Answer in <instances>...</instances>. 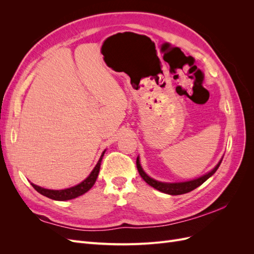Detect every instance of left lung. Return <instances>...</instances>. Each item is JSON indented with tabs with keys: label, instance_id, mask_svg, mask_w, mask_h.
Returning <instances> with one entry per match:
<instances>
[{
	"label": "left lung",
	"instance_id": "1",
	"mask_svg": "<svg viewBox=\"0 0 254 254\" xmlns=\"http://www.w3.org/2000/svg\"><path fill=\"white\" fill-rule=\"evenodd\" d=\"M221 161H222V158L220 159V161L217 163V165L215 166L212 171H210L209 173H206L205 175H203L201 177H199V178L190 180V181L172 182V183L171 182H162V181H158L156 179H152L151 177H149L147 174H146L143 171V168L140 164V158L139 157L136 158V167H137V171H139V174L141 175L143 180L147 184H149V186L152 187L153 189H156L160 191H162V193H165V194H168V195H182V194L189 193V191L195 190L198 187H200L204 181L209 179L210 177L213 176L215 174V172L218 170Z\"/></svg>",
	"mask_w": 254,
	"mask_h": 254
}]
</instances>
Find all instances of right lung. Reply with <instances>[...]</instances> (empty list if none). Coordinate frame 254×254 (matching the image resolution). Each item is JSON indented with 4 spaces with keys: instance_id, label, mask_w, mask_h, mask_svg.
<instances>
[{
    "instance_id": "1",
    "label": "right lung",
    "mask_w": 254,
    "mask_h": 254,
    "mask_svg": "<svg viewBox=\"0 0 254 254\" xmlns=\"http://www.w3.org/2000/svg\"><path fill=\"white\" fill-rule=\"evenodd\" d=\"M105 152H106V149L103 151L97 164L95 165L93 170H92L90 175L83 181L78 183L77 186H74L72 188L64 189V190H49V189L38 187L34 183H30V184H32L33 188L38 191V193H40L41 195L48 197V198H51V199H53V200L64 201V200H70V199H74L76 197L81 196L84 193H87V191L94 186V183L97 179L98 173H99V168H101V163H102V160H103Z\"/></svg>"
}]
</instances>
